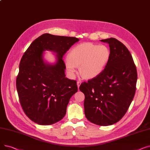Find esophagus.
I'll return each mask as SVG.
<instances>
[{
	"instance_id": "esophagus-1",
	"label": "esophagus",
	"mask_w": 150,
	"mask_h": 150,
	"mask_svg": "<svg viewBox=\"0 0 150 150\" xmlns=\"http://www.w3.org/2000/svg\"><path fill=\"white\" fill-rule=\"evenodd\" d=\"M80 84H81V81H77V86H78V89H79V88H80Z\"/></svg>"
}]
</instances>
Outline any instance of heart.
Returning a JSON list of instances; mask_svg holds the SVG:
<instances>
[{
  "mask_svg": "<svg viewBox=\"0 0 150 150\" xmlns=\"http://www.w3.org/2000/svg\"><path fill=\"white\" fill-rule=\"evenodd\" d=\"M110 55V50L106 45L83 43L71 49L66 64L72 76L76 73V67H80V74L83 78L92 79L103 72Z\"/></svg>",
  "mask_w": 150,
  "mask_h": 150,
  "instance_id": "b5f03b06",
  "label": "heart"
}]
</instances>
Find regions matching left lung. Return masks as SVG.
I'll return each instance as SVG.
<instances>
[{
	"label": "left lung",
	"instance_id": "8db88e82",
	"mask_svg": "<svg viewBox=\"0 0 150 150\" xmlns=\"http://www.w3.org/2000/svg\"><path fill=\"white\" fill-rule=\"evenodd\" d=\"M101 41L109 45L108 65L99 76L82 83L80 90L85 96L87 119L108 126L119 122L127 112L135 95L137 74L131 54L123 43L114 38Z\"/></svg>",
	"mask_w": 150,
	"mask_h": 150
}]
</instances>
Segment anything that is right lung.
<instances>
[{
	"label": "right lung",
	"instance_id": "obj_1",
	"mask_svg": "<svg viewBox=\"0 0 150 150\" xmlns=\"http://www.w3.org/2000/svg\"><path fill=\"white\" fill-rule=\"evenodd\" d=\"M79 39L44 33L36 38L23 54L19 64L16 88L21 105L29 119L49 125L64 117L69 100L78 91L76 81L66 77L62 57ZM56 53L57 61L49 64L43 52Z\"/></svg>",
	"mask_w": 150,
	"mask_h": 150
}]
</instances>
